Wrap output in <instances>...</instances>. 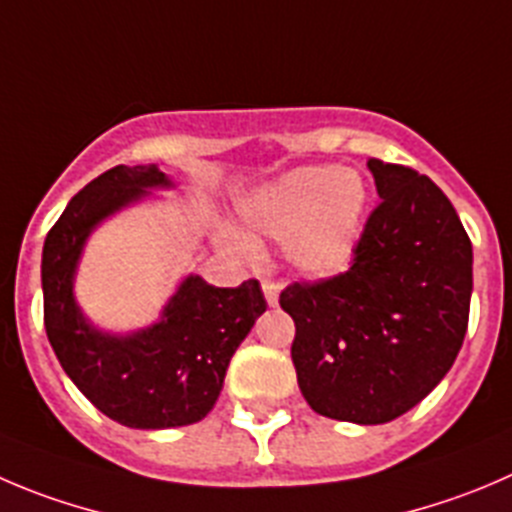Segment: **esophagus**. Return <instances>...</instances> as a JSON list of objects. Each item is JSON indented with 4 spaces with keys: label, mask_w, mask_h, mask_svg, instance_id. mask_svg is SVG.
Here are the masks:
<instances>
[{
    "label": "esophagus",
    "mask_w": 512,
    "mask_h": 512,
    "mask_svg": "<svg viewBox=\"0 0 512 512\" xmlns=\"http://www.w3.org/2000/svg\"><path fill=\"white\" fill-rule=\"evenodd\" d=\"M261 289H264V296L266 301H269V306H276V301H279V284L271 279H264L261 281Z\"/></svg>",
    "instance_id": "obj_1"
}]
</instances>
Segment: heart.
Instances as JSON below:
<instances>
[{"label": "heart", "mask_w": 512, "mask_h": 512, "mask_svg": "<svg viewBox=\"0 0 512 512\" xmlns=\"http://www.w3.org/2000/svg\"><path fill=\"white\" fill-rule=\"evenodd\" d=\"M367 186L354 170L311 165L286 173L243 208L253 231L286 238V256L309 276H334L357 248Z\"/></svg>", "instance_id": "obj_1"}]
</instances>
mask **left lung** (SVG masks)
Segmentation results:
<instances>
[{
	"label": "left lung",
	"mask_w": 512,
	"mask_h": 512,
	"mask_svg": "<svg viewBox=\"0 0 512 512\" xmlns=\"http://www.w3.org/2000/svg\"><path fill=\"white\" fill-rule=\"evenodd\" d=\"M382 201L352 266L294 281L279 304L294 319L291 359L314 412L357 425L405 415L450 372L467 332L472 243L427 175L367 160Z\"/></svg>",
	"instance_id": "1"
}]
</instances>
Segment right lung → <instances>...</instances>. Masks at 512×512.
<instances>
[{
    "instance_id": "right-lung-1",
    "label": "right lung",
    "mask_w": 512,
    "mask_h": 512,
    "mask_svg": "<svg viewBox=\"0 0 512 512\" xmlns=\"http://www.w3.org/2000/svg\"><path fill=\"white\" fill-rule=\"evenodd\" d=\"M155 186H168L155 165L105 170L67 203L42 248L45 329L62 369L102 415L135 430L203 420L221 394L233 352L266 311L256 279L218 289L188 276L163 321L133 337H110L82 319L72 299L82 243L102 218Z\"/></svg>"
}]
</instances>
